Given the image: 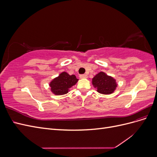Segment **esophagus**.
I'll use <instances>...</instances> for the list:
<instances>
[{"label":"esophagus","mask_w":157,"mask_h":157,"mask_svg":"<svg viewBox=\"0 0 157 157\" xmlns=\"http://www.w3.org/2000/svg\"><path fill=\"white\" fill-rule=\"evenodd\" d=\"M79 77L80 78H88V76L86 75H80L79 76Z\"/></svg>","instance_id":"esophagus-1"}]
</instances>
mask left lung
<instances>
[{
	"instance_id": "8db88e82",
	"label": "left lung",
	"mask_w": 157,
	"mask_h": 157,
	"mask_svg": "<svg viewBox=\"0 0 157 157\" xmlns=\"http://www.w3.org/2000/svg\"><path fill=\"white\" fill-rule=\"evenodd\" d=\"M92 84L95 88H97L98 92L105 95L113 93L118 85L115 78L102 71L94 77Z\"/></svg>"
}]
</instances>
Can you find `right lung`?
Masks as SVG:
<instances>
[{
    "label": "right lung",
    "mask_w": 157,
    "mask_h": 157,
    "mask_svg": "<svg viewBox=\"0 0 157 157\" xmlns=\"http://www.w3.org/2000/svg\"><path fill=\"white\" fill-rule=\"evenodd\" d=\"M78 80L75 75H69L67 73L62 72L50 82L51 92L58 96L67 94L69 88L77 84Z\"/></svg>",
    "instance_id": "add662e5"
}]
</instances>
